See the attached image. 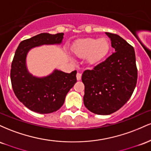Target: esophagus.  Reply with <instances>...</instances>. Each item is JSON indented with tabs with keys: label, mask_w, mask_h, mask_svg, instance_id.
I'll use <instances>...</instances> for the list:
<instances>
[{
	"label": "esophagus",
	"mask_w": 151,
	"mask_h": 151,
	"mask_svg": "<svg viewBox=\"0 0 151 151\" xmlns=\"http://www.w3.org/2000/svg\"><path fill=\"white\" fill-rule=\"evenodd\" d=\"M81 78V74L79 73V72H78L77 74V80H80Z\"/></svg>",
	"instance_id": "esophagus-1"
}]
</instances>
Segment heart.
<instances>
[{
  "instance_id": "heart-1",
  "label": "heart",
  "mask_w": 151,
  "mask_h": 151,
  "mask_svg": "<svg viewBox=\"0 0 151 151\" xmlns=\"http://www.w3.org/2000/svg\"><path fill=\"white\" fill-rule=\"evenodd\" d=\"M110 50L111 43L107 38H86L75 45L73 52L79 58H86L89 65H95L106 58Z\"/></svg>"
}]
</instances>
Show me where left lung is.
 <instances>
[{
  "instance_id": "1",
  "label": "left lung",
  "mask_w": 151,
  "mask_h": 151,
  "mask_svg": "<svg viewBox=\"0 0 151 151\" xmlns=\"http://www.w3.org/2000/svg\"><path fill=\"white\" fill-rule=\"evenodd\" d=\"M115 52L92 70L84 72V104L93 114L109 115L129 101L136 86L138 70L134 49L116 34L106 32Z\"/></svg>"
}]
</instances>
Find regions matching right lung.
<instances>
[{
    "label": "right lung",
    "mask_w": 151,
    "mask_h": 151,
    "mask_svg": "<svg viewBox=\"0 0 151 151\" xmlns=\"http://www.w3.org/2000/svg\"><path fill=\"white\" fill-rule=\"evenodd\" d=\"M63 35L62 32L40 33L22 41L15 51L10 70L12 87L19 101L37 113H52L61 108L67 93L77 82V71L65 73L55 70L47 77H35L27 70V55L35 47L61 44Z\"/></svg>",
    "instance_id": "obj_1"
}]
</instances>
